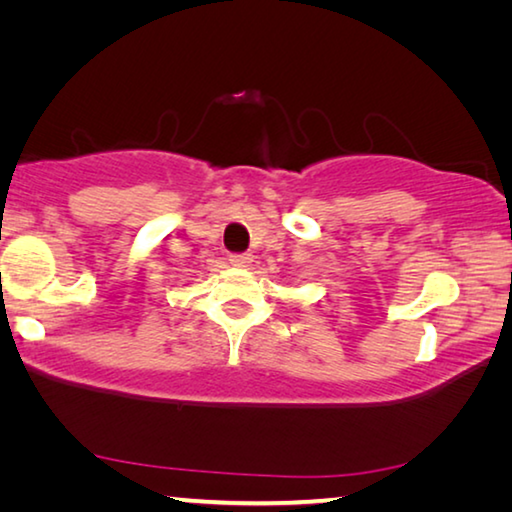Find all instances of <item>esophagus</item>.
Masks as SVG:
<instances>
[{"mask_svg":"<svg viewBox=\"0 0 512 512\" xmlns=\"http://www.w3.org/2000/svg\"><path fill=\"white\" fill-rule=\"evenodd\" d=\"M255 262V257L250 253H244V255H232L230 257V264L237 266V268H250Z\"/></svg>","mask_w":512,"mask_h":512,"instance_id":"34e87169","label":"esophagus"}]
</instances>
